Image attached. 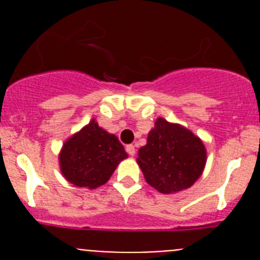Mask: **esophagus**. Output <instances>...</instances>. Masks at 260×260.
Listing matches in <instances>:
<instances>
[{
	"instance_id": "esophagus-1",
	"label": "esophagus",
	"mask_w": 260,
	"mask_h": 260,
	"mask_svg": "<svg viewBox=\"0 0 260 260\" xmlns=\"http://www.w3.org/2000/svg\"><path fill=\"white\" fill-rule=\"evenodd\" d=\"M126 152H127L130 156H134L135 155V147L133 146V144H128V146H126Z\"/></svg>"
}]
</instances>
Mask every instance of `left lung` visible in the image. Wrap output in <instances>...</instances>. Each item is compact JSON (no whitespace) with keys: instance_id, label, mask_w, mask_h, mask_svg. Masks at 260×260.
Returning a JSON list of instances; mask_svg holds the SVG:
<instances>
[{"instance_id":"1","label":"left lung","mask_w":260,"mask_h":260,"mask_svg":"<svg viewBox=\"0 0 260 260\" xmlns=\"http://www.w3.org/2000/svg\"><path fill=\"white\" fill-rule=\"evenodd\" d=\"M207 152L189 128L158 117L137 161L147 183L162 194L189 189L203 173Z\"/></svg>"}]
</instances>
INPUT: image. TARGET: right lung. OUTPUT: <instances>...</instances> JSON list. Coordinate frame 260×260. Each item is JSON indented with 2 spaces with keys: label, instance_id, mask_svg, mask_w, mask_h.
<instances>
[{
  "label": "right lung",
  "instance_id": "right-lung-1",
  "mask_svg": "<svg viewBox=\"0 0 260 260\" xmlns=\"http://www.w3.org/2000/svg\"><path fill=\"white\" fill-rule=\"evenodd\" d=\"M127 157L118 138L89 121L63 143L59 167L66 180L79 187L96 189L108 182L117 165Z\"/></svg>",
  "mask_w": 260,
  "mask_h": 260
}]
</instances>
